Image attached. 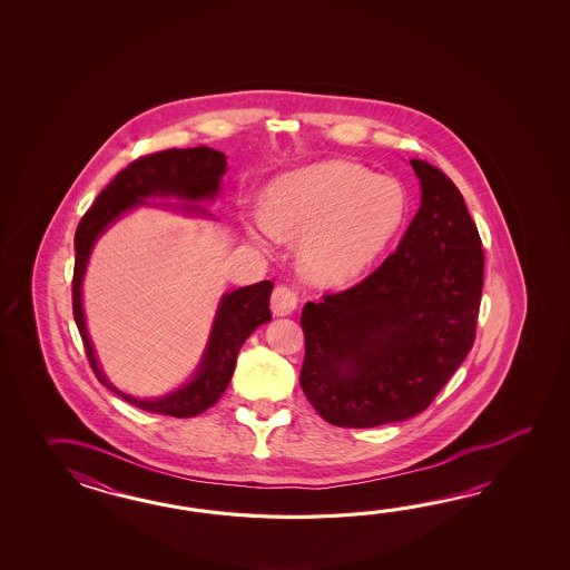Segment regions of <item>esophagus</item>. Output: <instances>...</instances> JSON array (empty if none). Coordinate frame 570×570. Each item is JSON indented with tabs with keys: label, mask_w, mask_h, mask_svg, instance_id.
<instances>
[{
	"label": "esophagus",
	"mask_w": 570,
	"mask_h": 570,
	"mask_svg": "<svg viewBox=\"0 0 570 570\" xmlns=\"http://www.w3.org/2000/svg\"><path fill=\"white\" fill-rule=\"evenodd\" d=\"M297 303H299L297 293L287 285H279L271 295V309L275 315L293 314L297 309Z\"/></svg>",
	"instance_id": "1"
}]
</instances>
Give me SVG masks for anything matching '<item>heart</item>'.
<instances>
[{
	"label": "heart",
	"instance_id": "b5f03b06",
	"mask_svg": "<svg viewBox=\"0 0 570 570\" xmlns=\"http://www.w3.org/2000/svg\"><path fill=\"white\" fill-rule=\"evenodd\" d=\"M405 216L407 194L397 179L327 160L271 183L267 212L256 214L255 230L265 238L307 236L302 250L307 273L324 283H346L385 253Z\"/></svg>",
	"mask_w": 570,
	"mask_h": 570
}]
</instances>
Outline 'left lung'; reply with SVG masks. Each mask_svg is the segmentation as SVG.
Returning <instances> with one entry per match:
<instances>
[{"instance_id":"obj_1","label":"left lung","mask_w":570,"mask_h":570,"mask_svg":"<svg viewBox=\"0 0 570 570\" xmlns=\"http://www.w3.org/2000/svg\"><path fill=\"white\" fill-rule=\"evenodd\" d=\"M422 206L400 246L351 289L303 305V393L330 424L375 428L424 412L473 348L481 236L462 194L412 158Z\"/></svg>"}]
</instances>
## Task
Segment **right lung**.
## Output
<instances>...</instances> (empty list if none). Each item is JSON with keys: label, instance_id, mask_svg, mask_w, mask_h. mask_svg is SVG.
I'll list each match as a JSON object with an SVG mask.
<instances>
[{"label": "right lung", "instance_id": "add662e5", "mask_svg": "<svg viewBox=\"0 0 570 570\" xmlns=\"http://www.w3.org/2000/svg\"><path fill=\"white\" fill-rule=\"evenodd\" d=\"M224 173V153L207 146L169 148L146 155L130 163L109 181L108 187L97 195L96 204L87 209L86 216L81 218L75 232L73 315L75 324L79 327V334L86 344L87 361L101 385L111 389L121 400L132 403L138 410L173 417H194L212 407L230 383L236 366V354L240 351L244 340L248 338L256 327L267 324L271 320L268 299L273 283L261 281L256 285H248L224 295L219 302L218 315L212 327L204 358L194 379L165 397L138 400L114 387L97 366L96 352L87 336L81 303V283L86 275L87 261L99 234L124 212L146 204L145 197L158 195L179 197L189 202L212 199L218 194ZM183 209L189 214H206V209L191 204L183 206Z\"/></svg>", "mask_w": 570, "mask_h": 570}]
</instances>
